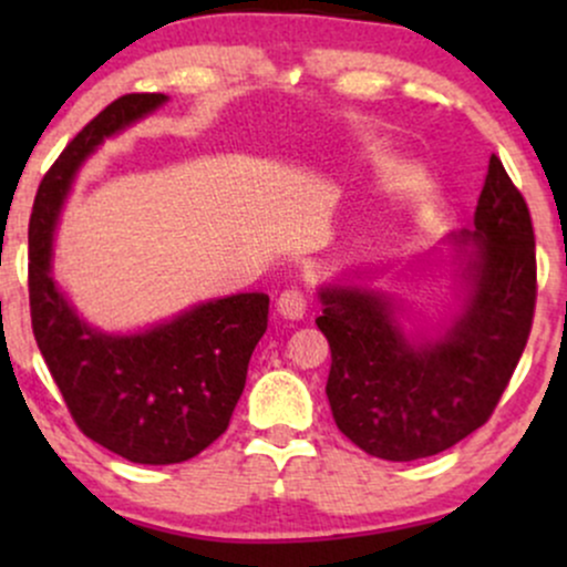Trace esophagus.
Masks as SVG:
<instances>
[{
  "mask_svg": "<svg viewBox=\"0 0 567 567\" xmlns=\"http://www.w3.org/2000/svg\"><path fill=\"white\" fill-rule=\"evenodd\" d=\"M277 311L285 317V320H303L306 296L296 288L282 290V292H279V298H277Z\"/></svg>",
  "mask_w": 567,
  "mask_h": 567,
  "instance_id": "34e87169",
  "label": "esophagus"
}]
</instances>
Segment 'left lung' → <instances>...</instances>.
<instances>
[{
  "label": "left lung",
  "mask_w": 567,
  "mask_h": 567,
  "mask_svg": "<svg viewBox=\"0 0 567 567\" xmlns=\"http://www.w3.org/2000/svg\"><path fill=\"white\" fill-rule=\"evenodd\" d=\"M464 298L432 336L402 328V303L365 285H324L317 328L330 343L336 426L386 461L437 455L496 410L536 309V237L528 205L493 154L472 229L451 234Z\"/></svg>",
  "instance_id": "1"
}]
</instances>
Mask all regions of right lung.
Instances as JSON below:
<instances>
[{
	"label": "right lung",
	"mask_w": 567,
	"mask_h": 567,
	"mask_svg": "<svg viewBox=\"0 0 567 567\" xmlns=\"http://www.w3.org/2000/svg\"><path fill=\"white\" fill-rule=\"evenodd\" d=\"M165 101L130 93L109 103L44 175L29 220L31 328L71 419L106 451L152 466L194 458L226 432L269 322V296L237 292L138 333H103L58 290L53 237L76 173L103 141Z\"/></svg>",
	"instance_id": "1"
}]
</instances>
